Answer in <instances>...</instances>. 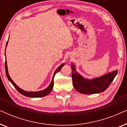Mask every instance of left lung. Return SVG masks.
Instances as JSON below:
<instances>
[{
  "mask_svg": "<svg viewBox=\"0 0 127 127\" xmlns=\"http://www.w3.org/2000/svg\"><path fill=\"white\" fill-rule=\"evenodd\" d=\"M72 81L74 87L79 93L83 94H93L105 91L113 81L118 70L108 73L99 77L87 79L77 72L76 66L72 63Z\"/></svg>",
  "mask_w": 127,
  "mask_h": 127,
  "instance_id": "1",
  "label": "left lung"
}]
</instances>
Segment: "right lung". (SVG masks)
<instances>
[{
	"instance_id": "1",
	"label": "right lung",
	"mask_w": 127,
	"mask_h": 127,
	"mask_svg": "<svg viewBox=\"0 0 127 127\" xmlns=\"http://www.w3.org/2000/svg\"><path fill=\"white\" fill-rule=\"evenodd\" d=\"M9 39V38H8ZM8 41H7L6 43V47L7 46V43H8ZM6 48H5V51H6ZM5 58H6V61H5V69H6V76L7 77L8 80H9L10 82L12 83V84L13 85L14 87L16 88V90L18 91L19 93L21 94L24 96H28V97H31V98H40V97H43L47 95L48 94L50 93V92L52 91L53 90V86H54V77L55 75V74L57 73V72H58L59 71H60L62 67L65 65V64H62L60 66H59L58 68L56 69V70L55 71L54 73L53 79H52L51 82L50 83L49 86L47 88H46V89L41 90V91H36V92H29V91H25V90H23L21 88H20L19 87L17 86V84H15V83L13 81V80L11 79V77H10L9 74H8V69H7V61H6V52H5Z\"/></svg>"
}]
</instances>
